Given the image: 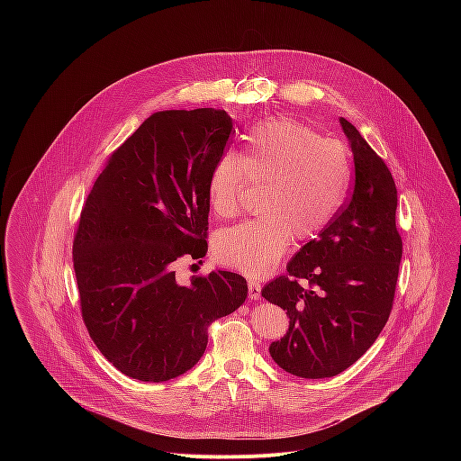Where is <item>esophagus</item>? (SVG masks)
Wrapping results in <instances>:
<instances>
[{
	"label": "esophagus",
	"mask_w": 461,
	"mask_h": 461,
	"mask_svg": "<svg viewBox=\"0 0 461 461\" xmlns=\"http://www.w3.org/2000/svg\"><path fill=\"white\" fill-rule=\"evenodd\" d=\"M249 298L250 300H259L261 298V284L258 280H249Z\"/></svg>",
	"instance_id": "obj_1"
}]
</instances>
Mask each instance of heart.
<instances>
[{"mask_svg": "<svg viewBox=\"0 0 461 461\" xmlns=\"http://www.w3.org/2000/svg\"><path fill=\"white\" fill-rule=\"evenodd\" d=\"M263 181L259 218L223 229L214 240L220 263L249 275H263L287 250L291 240L316 238L346 197L351 165L348 149L305 124L269 117L245 136L240 156L216 159L207 181L211 209L230 218L240 209L245 177Z\"/></svg>", "mask_w": 461, "mask_h": 461, "instance_id": "1", "label": "heart"}]
</instances>
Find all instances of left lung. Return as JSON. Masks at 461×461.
Returning a JSON list of instances; mask_svg holds the SVG:
<instances>
[{
  "label": "left lung",
  "instance_id": "8db88e82",
  "mask_svg": "<svg viewBox=\"0 0 461 461\" xmlns=\"http://www.w3.org/2000/svg\"><path fill=\"white\" fill-rule=\"evenodd\" d=\"M339 122L353 152L351 197L293 256L287 275L263 289L289 316L285 335L269 344L271 358L309 380L342 373L373 346L393 309L402 256L394 179L357 128Z\"/></svg>",
  "mask_w": 461,
  "mask_h": 461
}]
</instances>
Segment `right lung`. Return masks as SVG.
Instances as JSON below:
<instances>
[{"mask_svg":"<svg viewBox=\"0 0 461 461\" xmlns=\"http://www.w3.org/2000/svg\"><path fill=\"white\" fill-rule=\"evenodd\" d=\"M232 132L225 110L150 115L112 154L72 247L81 314L99 351L126 376L167 382L190 371L207 327L247 298V280L214 269L188 285L172 263L207 252V181Z\"/></svg>","mask_w":461,"mask_h":461,"instance_id":"1","label":"right lung"}]
</instances>
